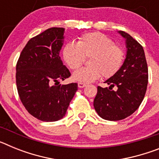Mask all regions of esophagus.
Wrapping results in <instances>:
<instances>
[{"label": "esophagus", "instance_id": "esophagus-1", "mask_svg": "<svg viewBox=\"0 0 159 159\" xmlns=\"http://www.w3.org/2000/svg\"><path fill=\"white\" fill-rule=\"evenodd\" d=\"M86 85L87 84H84V83H78V87L80 88H84V87H86Z\"/></svg>", "mask_w": 159, "mask_h": 159}]
</instances>
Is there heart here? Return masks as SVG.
<instances>
[{
	"instance_id": "obj_1",
	"label": "heart",
	"mask_w": 159,
	"mask_h": 159,
	"mask_svg": "<svg viewBox=\"0 0 159 159\" xmlns=\"http://www.w3.org/2000/svg\"><path fill=\"white\" fill-rule=\"evenodd\" d=\"M63 59L71 70H76L89 58V67H83L73 73L72 79L80 83H92L103 75L113 76L124 61L125 52L121 46L101 32H88L79 37L77 42L65 43Z\"/></svg>"
}]
</instances>
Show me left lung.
Returning a JSON list of instances; mask_svg holds the SVG:
<instances>
[{
    "mask_svg": "<svg viewBox=\"0 0 159 159\" xmlns=\"http://www.w3.org/2000/svg\"><path fill=\"white\" fill-rule=\"evenodd\" d=\"M126 39L127 56L116 74L105 83L108 88H97L94 107L102 119L110 121L124 119L134 113L145 96L148 84V67L143 46L131 36L119 31ZM116 86L114 91L112 88Z\"/></svg>",
    "mask_w": 159,
    "mask_h": 159,
    "instance_id": "obj_1",
    "label": "left lung"
}]
</instances>
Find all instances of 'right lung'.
I'll return each instance as SVG.
<instances>
[{"instance_id":"1","label":"right lung","mask_w":159,"mask_h":159,"mask_svg":"<svg viewBox=\"0 0 159 159\" xmlns=\"http://www.w3.org/2000/svg\"><path fill=\"white\" fill-rule=\"evenodd\" d=\"M64 33V28H51L32 37L16 63L20 99L29 113L41 121L62 119L78 89L76 83L61 85L59 82L71 75L60 57Z\"/></svg>"}]
</instances>
